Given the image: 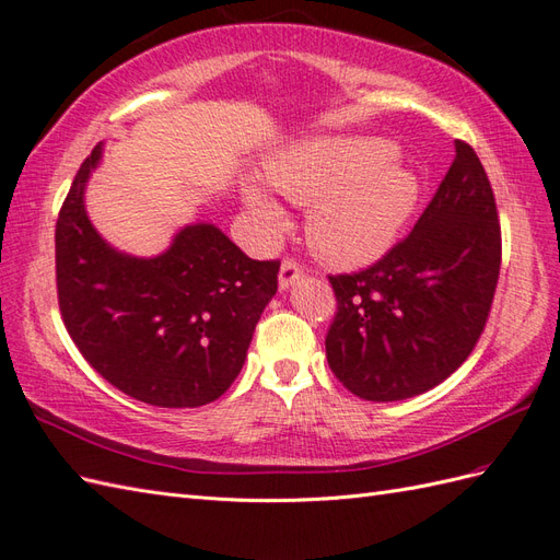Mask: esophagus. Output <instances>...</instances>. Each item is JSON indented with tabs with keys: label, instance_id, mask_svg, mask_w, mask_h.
I'll return each mask as SVG.
<instances>
[{
	"label": "esophagus",
	"instance_id": "obj_1",
	"mask_svg": "<svg viewBox=\"0 0 560 560\" xmlns=\"http://www.w3.org/2000/svg\"><path fill=\"white\" fill-rule=\"evenodd\" d=\"M301 277H303V267L293 262V259H283V265L279 269V289L289 291L293 283L301 281Z\"/></svg>",
	"mask_w": 560,
	"mask_h": 560
}]
</instances>
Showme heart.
I'll list each match as a JSON object with an SVG mask.
<instances>
[{
	"mask_svg": "<svg viewBox=\"0 0 560 560\" xmlns=\"http://www.w3.org/2000/svg\"><path fill=\"white\" fill-rule=\"evenodd\" d=\"M269 186L285 200L307 207V243L324 262L341 269L372 265L386 255L420 202V176L370 136L312 138L271 154ZM241 200L265 243L277 241L289 219L267 188L253 178Z\"/></svg>",
	"mask_w": 560,
	"mask_h": 560,
	"instance_id": "1",
	"label": "heart"
}]
</instances>
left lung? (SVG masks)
I'll list each match as a JSON object with an SVG mask.
<instances>
[{"label": "left lung", "instance_id": "1", "mask_svg": "<svg viewBox=\"0 0 560 560\" xmlns=\"http://www.w3.org/2000/svg\"><path fill=\"white\" fill-rule=\"evenodd\" d=\"M501 269V226L475 150L456 160L406 241L358 275L329 277L339 312L327 360L355 396H420L456 372L482 334Z\"/></svg>", "mask_w": 560, "mask_h": 560}]
</instances>
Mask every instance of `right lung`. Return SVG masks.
Segmentation results:
<instances>
[{
	"label": "right lung",
	"instance_id": "right-lung-1",
	"mask_svg": "<svg viewBox=\"0 0 560 560\" xmlns=\"http://www.w3.org/2000/svg\"><path fill=\"white\" fill-rule=\"evenodd\" d=\"M104 142L75 174L57 219V291L83 358L126 396L160 408L217 400L243 370L279 262H257L210 221L154 257L116 250L85 210Z\"/></svg>",
	"mask_w": 560,
	"mask_h": 560
}]
</instances>
